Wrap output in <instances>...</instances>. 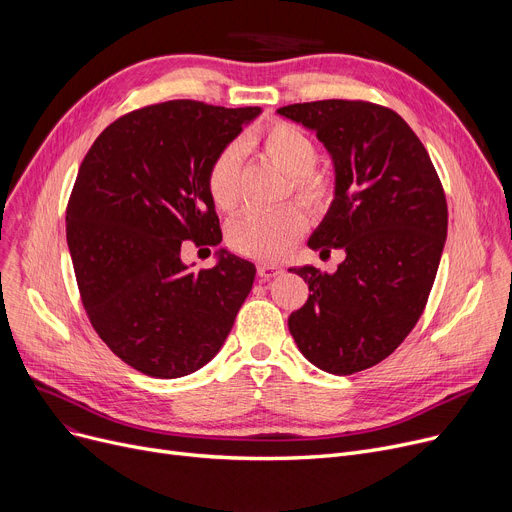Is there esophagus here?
Listing matches in <instances>:
<instances>
[{"label":"esophagus","instance_id":"1","mask_svg":"<svg viewBox=\"0 0 512 512\" xmlns=\"http://www.w3.org/2000/svg\"><path fill=\"white\" fill-rule=\"evenodd\" d=\"M257 274H259L263 280H272V278H276V276L282 274V265H278V263H259Z\"/></svg>","mask_w":512,"mask_h":512}]
</instances>
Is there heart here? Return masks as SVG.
<instances>
[{
  "label": "heart",
  "mask_w": 512,
  "mask_h": 512,
  "mask_svg": "<svg viewBox=\"0 0 512 512\" xmlns=\"http://www.w3.org/2000/svg\"><path fill=\"white\" fill-rule=\"evenodd\" d=\"M242 149H259L267 159L290 176L294 195L311 207L324 205L330 197V182L313 170L317 147L307 132L290 122H274L249 132L238 145L226 147L207 170V193L213 205L230 211L238 201V168ZM307 228V215L297 205L272 211H249L230 226L228 245L245 257L259 261L280 259Z\"/></svg>",
  "instance_id": "b5f03b06"
}]
</instances>
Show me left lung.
<instances>
[{"label": "left lung", "mask_w": 512, "mask_h": 512, "mask_svg": "<svg viewBox=\"0 0 512 512\" xmlns=\"http://www.w3.org/2000/svg\"><path fill=\"white\" fill-rule=\"evenodd\" d=\"M278 114L315 132L334 166V199L307 245L344 251L334 274L290 267L311 294L288 330L321 371L357 373L392 355L425 309L448 230L444 188L417 134L388 107L326 99Z\"/></svg>", "instance_id": "8db88e82"}]
</instances>
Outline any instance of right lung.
<instances>
[{
	"label": "right lung",
	"mask_w": 512,
	"mask_h": 512,
	"mask_svg": "<svg viewBox=\"0 0 512 512\" xmlns=\"http://www.w3.org/2000/svg\"><path fill=\"white\" fill-rule=\"evenodd\" d=\"M261 107L176 99L107 126L78 168L66 240L85 311L124 363L174 380L220 353L255 280L228 249L191 272L184 240L220 245L207 170Z\"/></svg>",
	"instance_id": "obj_1"
}]
</instances>
